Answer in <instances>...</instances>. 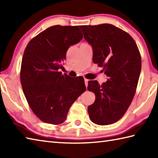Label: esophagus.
I'll return each instance as SVG.
<instances>
[{
    "mask_svg": "<svg viewBox=\"0 0 158 158\" xmlns=\"http://www.w3.org/2000/svg\"><path fill=\"white\" fill-rule=\"evenodd\" d=\"M84 81H85V86L88 87V80L87 79H84Z\"/></svg>",
    "mask_w": 158,
    "mask_h": 158,
    "instance_id": "obj_1",
    "label": "esophagus"
}]
</instances>
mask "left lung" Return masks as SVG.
<instances>
[{
	"mask_svg": "<svg viewBox=\"0 0 158 158\" xmlns=\"http://www.w3.org/2000/svg\"><path fill=\"white\" fill-rule=\"evenodd\" d=\"M84 39L92 46L93 62L103 67L107 81L100 85L89 81L88 89L95 94L88 106L93 123L109 125L123 116L135 96L141 70V57L128 33L109 23L79 26Z\"/></svg>",
	"mask_w": 158,
	"mask_h": 158,
	"instance_id": "obj_1",
	"label": "left lung"
}]
</instances>
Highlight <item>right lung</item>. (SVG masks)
I'll return each instance as SVG.
<instances>
[{
	"label": "right lung",
	"instance_id": "obj_1",
	"mask_svg": "<svg viewBox=\"0 0 158 158\" xmlns=\"http://www.w3.org/2000/svg\"><path fill=\"white\" fill-rule=\"evenodd\" d=\"M82 39L77 26L56 25L39 33L26 46L20 81L30 107L43 122L63 123L73 103L85 91L82 77L60 72L69 47Z\"/></svg>",
	"mask_w": 158,
	"mask_h": 158
}]
</instances>
